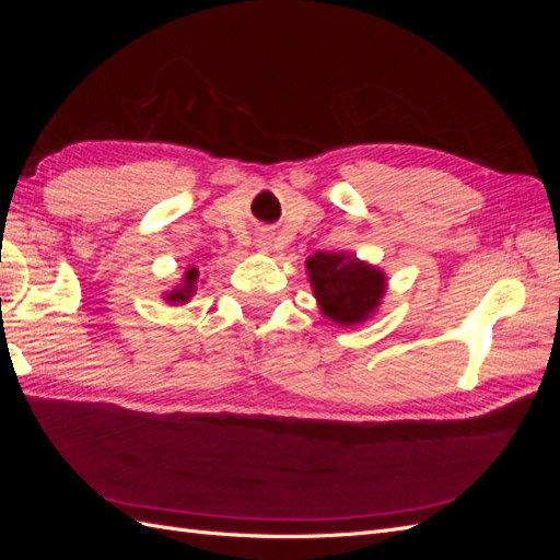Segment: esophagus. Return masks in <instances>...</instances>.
<instances>
[{
    "mask_svg": "<svg viewBox=\"0 0 560 560\" xmlns=\"http://www.w3.org/2000/svg\"><path fill=\"white\" fill-rule=\"evenodd\" d=\"M254 245H257V249L261 254H270V249H273V233H268V231L257 233V241H254Z\"/></svg>",
    "mask_w": 560,
    "mask_h": 560,
    "instance_id": "34e87169",
    "label": "esophagus"
}]
</instances>
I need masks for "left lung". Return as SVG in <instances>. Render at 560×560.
<instances>
[{"instance_id": "8db88e82", "label": "left lung", "mask_w": 560, "mask_h": 560, "mask_svg": "<svg viewBox=\"0 0 560 560\" xmlns=\"http://www.w3.org/2000/svg\"><path fill=\"white\" fill-rule=\"evenodd\" d=\"M306 270L319 313L338 327L362 325L378 313L387 290L383 268L348 252H315Z\"/></svg>"}]
</instances>
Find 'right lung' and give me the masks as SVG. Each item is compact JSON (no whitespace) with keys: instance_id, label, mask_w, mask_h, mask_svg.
I'll list each match as a JSON object with an SVG mask.
<instances>
[{"instance_id":"obj_1","label":"right lung","mask_w":560,"mask_h":560,"mask_svg":"<svg viewBox=\"0 0 560 560\" xmlns=\"http://www.w3.org/2000/svg\"><path fill=\"white\" fill-rule=\"evenodd\" d=\"M200 282H202L200 280V270H198V266L191 264L189 268L184 270L182 280L173 287V290L163 294V301L171 303V306H184V303H189L191 296L198 292Z\"/></svg>"}]
</instances>
